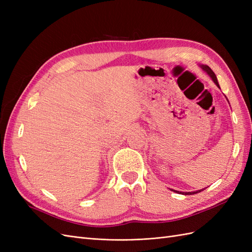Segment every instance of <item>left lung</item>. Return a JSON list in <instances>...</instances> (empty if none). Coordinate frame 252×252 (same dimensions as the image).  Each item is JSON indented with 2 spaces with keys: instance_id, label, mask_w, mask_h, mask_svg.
Segmentation results:
<instances>
[{
  "instance_id": "1",
  "label": "left lung",
  "mask_w": 252,
  "mask_h": 252,
  "mask_svg": "<svg viewBox=\"0 0 252 252\" xmlns=\"http://www.w3.org/2000/svg\"><path fill=\"white\" fill-rule=\"evenodd\" d=\"M202 68L203 69L207 72L209 75H210V78L213 80V82H215L217 85L219 86V83H218V79H217V77H216V74H215V72H213L212 70H211V68L209 67V66H207V65H202ZM205 189V188H204ZM173 191H175V190H173ZM201 191H203V189H201V190H197V191H192V192H183V194H186V195H188V194H195V193H199V192H201ZM175 192H179V191H175ZM180 193H182V192H180Z\"/></svg>"
}]
</instances>
